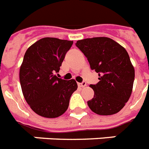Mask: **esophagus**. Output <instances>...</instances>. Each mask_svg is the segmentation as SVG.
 Instances as JSON below:
<instances>
[{
	"label": "esophagus",
	"instance_id": "34e87169",
	"mask_svg": "<svg viewBox=\"0 0 149 149\" xmlns=\"http://www.w3.org/2000/svg\"><path fill=\"white\" fill-rule=\"evenodd\" d=\"M77 84H78V86H79V87H81V88H84V87L87 85V83H86L85 81H83V82H81V83H78Z\"/></svg>",
	"mask_w": 149,
	"mask_h": 149
}]
</instances>
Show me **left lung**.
<instances>
[{"label":"left lung","mask_w":149,"mask_h":149,"mask_svg":"<svg viewBox=\"0 0 149 149\" xmlns=\"http://www.w3.org/2000/svg\"><path fill=\"white\" fill-rule=\"evenodd\" d=\"M75 45L99 75V82L90 85L94 91V98L88 101L90 109L104 116L120 111L131 96L135 78L126 50L107 37L81 39Z\"/></svg>","instance_id":"left-lung-1"}]
</instances>
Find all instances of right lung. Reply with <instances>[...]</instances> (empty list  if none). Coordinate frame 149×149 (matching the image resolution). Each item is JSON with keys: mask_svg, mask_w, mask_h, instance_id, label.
Masks as SVG:
<instances>
[{"mask_svg": "<svg viewBox=\"0 0 149 149\" xmlns=\"http://www.w3.org/2000/svg\"><path fill=\"white\" fill-rule=\"evenodd\" d=\"M73 41L45 37L28 48L19 69V81L26 101L36 113L45 118L62 115L77 88L74 79L58 78L65 54Z\"/></svg>", "mask_w": 149, "mask_h": 149, "instance_id": "right-lung-1", "label": "right lung"}]
</instances>
